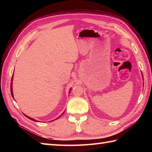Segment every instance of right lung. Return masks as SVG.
Masks as SVG:
<instances>
[{"instance_id": "add662e5", "label": "right lung", "mask_w": 152, "mask_h": 152, "mask_svg": "<svg viewBox=\"0 0 152 152\" xmlns=\"http://www.w3.org/2000/svg\"><path fill=\"white\" fill-rule=\"evenodd\" d=\"M13 76H14V74H13ZM13 76H12V82H11V85H10V90H11V94H12V97L14 98V94H13V89H12V80H13ZM71 89L72 88H70V91H69V93H70V91H71ZM64 112L62 114H61L60 116H59V117H58L57 118H56V119H58V118H59V117H61V115H62L63 114H64ZM25 116H26L27 118H28V119H30L31 120H33V121H38V122H39V121H37V120H36V119H33V118H30V117H28V116H27V115H25V114H24ZM56 119H53V121L54 120H56Z\"/></svg>"}]
</instances>
